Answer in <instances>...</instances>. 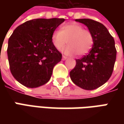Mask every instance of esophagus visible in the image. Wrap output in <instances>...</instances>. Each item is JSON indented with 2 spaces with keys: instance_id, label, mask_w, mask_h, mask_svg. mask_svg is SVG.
I'll use <instances>...</instances> for the list:
<instances>
[{
  "instance_id": "obj_1",
  "label": "esophagus",
  "mask_w": 124,
  "mask_h": 124,
  "mask_svg": "<svg viewBox=\"0 0 124 124\" xmlns=\"http://www.w3.org/2000/svg\"><path fill=\"white\" fill-rule=\"evenodd\" d=\"M67 58H68L67 56H64V55H63V56H62V60H63V61H65V60L67 59Z\"/></svg>"
}]
</instances>
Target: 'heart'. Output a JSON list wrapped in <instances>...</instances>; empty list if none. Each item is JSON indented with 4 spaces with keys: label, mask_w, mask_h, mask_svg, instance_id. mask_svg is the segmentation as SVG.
I'll return each mask as SVG.
<instances>
[{
    "label": "heart",
    "mask_w": 124,
    "mask_h": 124,
    "mask_svg": "<svg viewBox=\"0 0 124 124\" xmlns=\"http://www.w3.org/2000/svg\"><path fill=\"white\" fill-rule=\"evenodd\" d=\"M51 39L54 47L59 50H61L68 42L69 45L62 50L63 53L68 55L77 54L83 56L91 50L94 44L92 32L76 23L65 24L61 27V30H55Z\"/></svg>",
    "instance_id": "obj_1"
}]
</instances>
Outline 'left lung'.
<instances>
[{
    "mask_svg": "<svg viewBox=\"0 0 124 124\" xmlns=\"http://www.w3.org/2000/svg\"><path fill=\"white\" fill-rule=\"evenodd\" d=\"M75 21L88 27L94 36V44L88 54L76 59V65L70 76L80 88L94 90L101 86L112 75L117 56L115 40L99 22L89 18Z\"/></svg>",
    "mask_w": 124,
    "mask_h": 124,
    "instance_id": "8db88e82",
    "label": "left lung"
}]
</instances>
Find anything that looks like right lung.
<instances>
[{
    "label": "right lung",
    "mask_w": 124,
    "mask_h": 124,
    "mask_svg": "<svg viewBox=\"0 0 124 124\" xmlns=\"http://www.w3.org/2000/svg\"><path fill=\"white\" fill-rule=\"evenodd\" d=\"M64 18H36L18 26L9 39L7 56L13 77L28 88L49 81L54 66L62 54L51 36Z\"/></svg>",
    "instance_id": "obj_1"
}]
</instances>
